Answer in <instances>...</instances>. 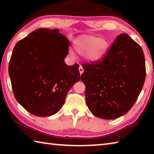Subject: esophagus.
Masks as SVG:
<instances>
[{
  "instance_id": "esophagus-1",
  "label": "esophagus",
  "mask_w": 154,
  "mask_h": 154,
  "mask_svg": "<svg viewBox=\"0 0 154 154\" xmlns=\"http://www.w3.org/2000/svg\"><path fill=\"white\" fill-rule=\"evenodd\" d=\"M79 73H80V75H82L83 72V71H84V70H83V67L82 66H79Z\"/></svg>"
}]
</instances>
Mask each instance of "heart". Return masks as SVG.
I'll return each instance as SVG.
<instances>
[{
    "label": "heart",
    "mask_w": 154,
    "mask_h": 154,
    "mask_svg": "<svg viewBox=\"0 0 154 154\" xmlns=\"http://www.w3.org/2000/svg\"><path fill=\"white\" fill-rule=\"evenodd\" d=\"M110 43L105 38L83 35L75 41V49L90 62H99L105 58Z\"/></svg>",
    "instance_id": "obj_1"
}]
</instances>
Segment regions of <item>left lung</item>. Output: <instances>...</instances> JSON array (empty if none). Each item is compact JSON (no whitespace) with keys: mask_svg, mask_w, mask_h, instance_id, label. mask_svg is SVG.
Wrapping results in <instances>:
<instances>
[{"mask_svg":"<svg viewBox=\"0 0 154 154\" xmlns=\"http://www.w3.org/2000/svg\"><path fill=\"white\" fill-rule=\"evenodd\" d=\"M81 79L85 85L88 109L99 118L113 119L129 111L144 84L145 56L127 34L118 35L99 62L83 64Z\"/></svg>","mask_w":154,"mask_h":154,"instance_id":"left-lung-1","label":"left lung"}]
</instances>
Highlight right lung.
Returning a JSON list of instances; mask_svg holds the SVG:
<instances>
[{
	"label": "right lung",
	"mask_w": 154,
	"mask_h": 154,
	"mask_svg": "<svg viewBox=\"0 0 154 154\" xmlns=\"http://www.w3.org/2000/svg\"><path fill=\"white\" fill-rule=\"evenodd\" d=\"M69 46L58 29L39 28L14 47L9 64L13 92L29 113L40 117L56 113L79 81V65L68 66L64 60Z\"/></svg>",
	"instance_id": "right-lung-1"
}]
</instances>
